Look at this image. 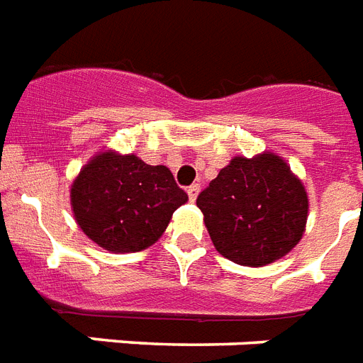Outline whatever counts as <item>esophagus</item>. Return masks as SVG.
<instances>
[{
	"mask_svg": "<svg viewBox=\"0 0 363 363\" xmlns=\"http://www.w3.org/2000/svg\"><path fill=\"white\" fill-rule=\"evenodd\" d=\"M199 193H200V185L199 184H193L191 187H187V195H189L191 202H195L196 196H199Z\"/></svg>",
	"mask_w": 363,
	"mask_h": 363,
	"instance_id": "esophagus-1",
	"label": "esophagus"
}]
</instances>
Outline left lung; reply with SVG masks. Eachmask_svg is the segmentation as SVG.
I'll return each mask as SVG.
<instances>
[{
    "instance_id": "1",
    "label": "left lung",
    "mask_w": 363,
    "mask_h": 363,
    "mask_svg": "<svg viewBox=\"0 0 363 363\" xmlns=\"http://www.w3.org/2000/svg\"><path fill=\"white\" fill-rule=\"evenodd\" d=\"M216 249L232 262L260 268L283 259L306 232V185L283 157L238 155L196 199Z\"/></svg>"
}]
</instances>
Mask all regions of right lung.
I'll return each mask as SVG.
<instances>
[{
    "label": "right lung",
    "mask_w": 363,
    "mask_h": 363,
    "mask_svg": "<svg viewBox=\"0 0 363 363\" xmlns=\"http://www.w3.org/2000/svg\"><path fill=\"white\" fill-rule=\"evenodd\" d=\"M187 200L164 164L152 167L116 150L95 153L71 185L78 227L108 253H136L153 245Z\"/></svg>",
    "instance_id": "right-lung-1"
}]
</instances>
